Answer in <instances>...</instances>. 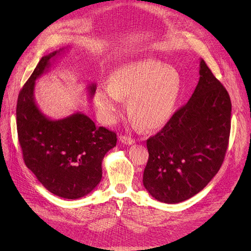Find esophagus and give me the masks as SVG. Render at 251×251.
I'll use <instances>...</instances> for the list:
<instances>
[{"mask_svg":"<svg viewBox=\"0 0 251 251\" xmlns=\"http://www.w3.org/2000/svg\"><path fill=\"white\" fill-rule=\"evenodd\" d=\"M119 140H120L124 144H127V146H131V144H133L135 142V140L133 138H131L129 136H125V135H121L120 137H119Z\"/></svg>","mask_w":251,"mask_h":251,"instance_id":"esophagus-1","label":"esophagus"}]
</instances>
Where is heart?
Instances as JSON below:
<instances>
[{
    "instance_id": "obj_1",
    "label": "heart",
    "mask_w": 251,
    "mask_h": 251,
    "mask_svg": "<svg viewBox=\"0 0 251 251\" xmlns=\"http://www.w3.org/2000/svg\"><path fill=\"white\" fill-rule=\"evenodd\" d=\"M179 90L180 75L175 68L144 59L117 69L109 84L98 87L95 104L102 122L110 125L121 112L123 98H129L128 111L134 122L147 130H155L172 117Z\"/></svg>"
}]
</instances>
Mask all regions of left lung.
Here are the masks:
<instances>
[{
    "instance_id": "left-lung-1",
    "label": "left lung",
    "mask_w": 251,
    "mask_h": 251,
    "mask_svg": "<svg viewBox=\"0 0 251 251\" xmlns=\"http://www.w3.org/2000/svg\"><path fill=\"white\" fill-rule=\"evenodd\" d=\"M188 102L147 140L143 185L156 201L178 203L201 191L225 159L232 104L227 89L203 60Z\"/></svg>"
}]
</instances>
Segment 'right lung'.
Masks as SVG:
<instances>
[{"label": "right lung", "mask_w": 251, "mask_h": 251, "mask_svg": "<svg viewBox=\"0 0 251 251\" xmlns=\"http://www.w3.org/2000/svg\"><path fill=\"white\" fill-rule=\"evenodd\" d=\"M64 49L44 56L19 92L16 119L23 160L50 192L67 200L90 193L101 180V162L116 147L117 135L98 127L78 112L51 120L38 109L34 100L35 80L50 67V60ZM89 97L96 84L88 87Z\"/></svg>", "instance_id": "1"}]
</instances>
